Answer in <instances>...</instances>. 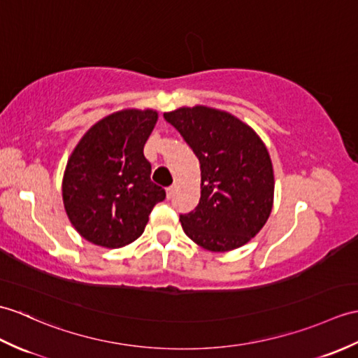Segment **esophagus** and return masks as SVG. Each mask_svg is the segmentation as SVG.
Segmentation results:
<instances>
[{
  "mask_svg": "<svg viewBox=\"0 0 358 358\" xmlns=\"http://www.w3.org/2000/svg\"><path fill=\"white\" fill-rule=\"evenodd\" d=\"M166 195H168V198H172L173 195H176V185H172L166 189Z\"/></svg>",
  "mask_w": 358,
  "mask_h": 358,
  "instance_id": "obj_1",
  "label": "esophagus"
}]
</instances>
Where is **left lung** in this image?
<instances>
[{"label":"left lung","mask_w":358,"mask_h":358,"mask_svg":"<svg viewBox=\"0 0 358 358\" xmlns=\"http://www.w3.org/2000/svg\"><path fill=\"white\" fill-rule=\"evenodd\" d=\"M163 117L185 138L201 169L199 203L180 215L185 234L210 252L247 244L273 207V166L262 140L235 115L213 108H180Z\"/></svg>","instance_id":"left-lung-1"}]
</instances>
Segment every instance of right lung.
I'll return each instance as SVG.
<instances>
[{
    "label": "right lung",
    "instance_id": "obj_1",
    "mask_svg": "<svg viewBox=\"0 0 358 358\" xmlns=\"http://www.w3.org/2000/svg\"><path fill=\"white\" fill-rule=\"evenodd\" d=\"M152 110H124L97 122L74 148L62 181L65 212L82 238L119 248L136 241L166 192L151 181L143 146Z\"/></svg>",
    "mask_w": 358,
    "mask_h": 358
}]
</instances>
